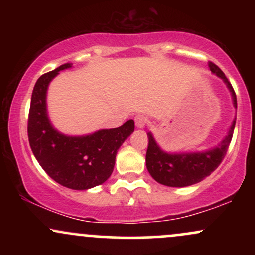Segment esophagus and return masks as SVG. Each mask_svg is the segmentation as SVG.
Masks as SVG:
<instances>
[{
    "label": "esophagus",
    "instance_id": "esophagus-1",
    "mask_svg": "<svg viewBox=\"0 0 255 255\" xmlns=\"http://www.w3.org/2000/svg\"><path fill=\"white\" fill-rule=\"evenodd\" d=\"M134 120H135V126L137 128H144L147 124V119L144 115H137Z\"/></svg>",
    "mask_w": 255,
    "mask_h": 255
}]
</instances>
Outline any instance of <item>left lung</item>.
Segmentation results:
<instances>
[{"label":"left lung","instance_id":"obj_1","mask_svg":"<svg viewBox=\"0 0 255 255\" xmlns=\"http://www.w3.org/2000/svg\"><path fill=\"white\" fill-rule=\"evenodd\" d=\"M210 71L223 80L229 90L233 105L238 108L236 95L224 73L212 62L209 63ZM236 116L231 122L227 135L221 142L209 150L194 152H165L157 144L151 131H148V147L146 152V168L158 183L168 187H187L203 181L210 176L221 164L229 147L234 128H235Z\"/></svg>","mask_w":255,"mask_h":255}]
</instances>
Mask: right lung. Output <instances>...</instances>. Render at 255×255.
<instances>
[{
  "label": "right lung",
  "instance_id": "1",
  "mask_svg": "<svg viewBox=\"0 0 255 255\" xmlns=\"http://www.w3.org/2000/svg\"><path fill=\"white\" fill-rule=\"evenodd\" d=\"M64 63L37 80L28 114V141L44 171L61 186L86 191L104 183L115 165L120 146L134 131V121L86 135H66L51 124L46 109L48 87L58 72L72 68Z\"/></svg>",
  "mask_w": 255,
  "mask_h": 255
}]
</instances>
